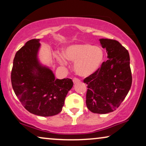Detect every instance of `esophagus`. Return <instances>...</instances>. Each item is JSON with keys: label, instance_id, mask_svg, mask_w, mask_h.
I'll list each match as a JSON object with an SVG mask.
<instances>
[{"label": "esophagus", "instance_id": "esophagus-1", "mask_svg": "<svg viewBox=\"0 0 146 146\" xmlns=\"http://www.w3.org/2000/svg\"><path fill=\"white\" fill-rule=\"evenodd\" d=\"M80 82V80L76 78H73V82L74 84H76L78 82Z\"/></svg>", "mask_w": 146, "mask_h": 146}]
</instances>
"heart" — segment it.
Here are the masks:
<instances>
[{
	"mask_svg": "<svg viewBox=\"0 0 146 146\" xmlns=\"http://www.w3.org/2000/svg\"><path fill=\"white\" fill-rule=\"evenodd\" d=\"M62 54L67 60L74 63V70L79 76L87 78L95 74L100 68L104 60L103 49L98 45L79 43L68 46L63 49ZM62 64L65 62L60 56H56Z\"/></svg>",
	"mask_w": 146,
	"mask_h": 146,
	"instance_id": "b5f03b06",
	"label": "heart"
}]
</instances>
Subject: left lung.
<instances>
[{
    "label": "left lung",
    "instance_id": "1",
    "mask_svg": "<svg viewBox=\"0 0 146 146\" xmlns=\"http://www.w3.org/2000/svg\"><path fill=\"white\" fill-rule=\"evenodd\" d=\"M99 40L108 60L84 82L88 85L87 108L92 112L104 114L119 106L130 89L132 77L128 51L115 40Z\"/></svg>",
    "mask_w": 146,
    "mask_h": 146
}]
</instances>
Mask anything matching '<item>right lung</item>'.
<instances>
[{"mask_svg":"<svg viewBox=\"0 0 146 146\" xmlns=\"http://www.w3.org/2000/svg\"><path fill=\"white\" fill-rule=\"evenodd\" d=\"M40 39H33L16 53L11 82L16 96L29 112L52 116L60 112L73 86L70 78L56 79L54 74L40 61Z\"/></svg>","mask_w":146,"mask_h":146,"instance_id":"add662e5","label":"right lung"}]
</instances>
